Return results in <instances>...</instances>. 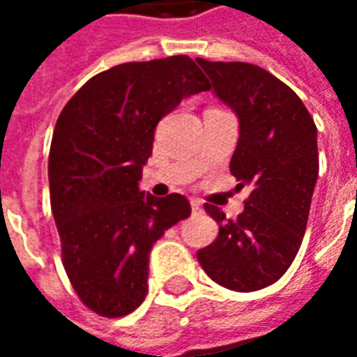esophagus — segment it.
<instances>
[{"label":"esophagus","mask_w":357,"mask_h":357,"mask_svg":"<svg viewBox=\"0 0 357 357\" xmlns=\"http://www.w3.org/2000/svg\"><path fill=\"white\" fill-rule=\"evenodd\" d=\"M191 212H193V214H199V212H202L201 201H197V199H191Z\"/></svg>","instance_id":"34e87169"}]
</instances>
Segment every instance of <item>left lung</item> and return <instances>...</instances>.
Here are the masks:
<instances>
[{
	"label": "left lung",
	"instance_id": "left-lung-1",
	"mask_svg": "<svg viewBox=\"0 0 357 357\" xmlns=\"http://www.w3.org/2000/svg\"><path fill=\"white\" fill-rule=\"evenodd\" d=\"M212 89L239 120L229 170L252 193L237 220L214 204L216 241L197 258L206 275L237 292L260 291L291 268L306 231L319 174L317 128L300 97L273 74L248 63L197 59Z\"/></svg>",
	"mask_w": 357,
	"mask_h": 357
}]
</instances>
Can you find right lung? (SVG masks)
Masks as SVG:
<instances>
[{
  "mask_svg": "<svg viewBox=\"0 0 357 357\" xmlns=\"http://www.w3.org/2000/svg\"><path fill=\"white\" fill-rule=\"evenodd\" d=\"M193 59L124 63L82 86L59 116L50 151L51 210L66 275L102 317H122L149 291V256L191 216L183 195L139 189L156 124L181 99L206 91Z\"/></svg>",
  "mask_w": 357,
  "mask_h": 357,
  "instance_id": "obj_1",
  "label": "right lung"
}]
</instances>
